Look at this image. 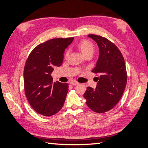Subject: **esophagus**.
<instances>
[{"mask_svg":"<svg viewBox=\"0 0 148 148\" xmlns=\"http://www.w3.org/2000/svg\"><path fill=\"white\" fill-rule=\"evenodd\" d=\"M70 83L71 84H72V85H77V84H78V82H77V81H75V80H72V81H71L70 82Z\"/></svg>","mask_w":148,"mask_h":148,"instance_id":"obj_1","label":"esophagus"}]
</instances>
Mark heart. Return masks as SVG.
Listing matches in <instances>:
<instances>
[{
    "instance_id": "obj_1",
    "label": "heart",
    "mask_w": 148,
    "mask_h": 148,
    "mask_svg": "<svg viewBox=\"0 0 148 148\" xmlns=\"http://www.w3.org/2000/svg\"><path fill=\"white\" fill-rule=\"evenodd\" d=\"M77 47L85 57L88 55H92L95 51V46L93 43L88 39H83L80 41L77 44ZM69 53V51L66 50L65 53V58L68 57Z\"/></svg>"
}]
</instances>
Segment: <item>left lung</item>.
<instances>
[{
	"label": "left lung",
	"mask_w": 148,
	"mask_h": 148,
	"mask_svg": "<svg viewBox=\"0 0 148 148\" xmlns=\"http://www.w3.org/2000/svg\"><path fill=\"white\" fill-rule=\"evenodd\" d=\"M97 44L99 57L92 70L96 73L95 89L87 87L84 93L86 105L96 113H104L113 109L122 97L126 87L127 73L124 58L119 48L101 36L89 34Z\"/></svg>",
	"instance_id": "8db88e82"
}]
</instances>
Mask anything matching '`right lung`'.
I'll return each instance as SVG.
<instances>
[{
	"mask_svg": "<svg viewBox=\"0 0 148 148\" xmlns=\"http://www.w3.org/2000/svg\"><path fill=\"white\" fill-rule=\"evenodd\" d=\"M73 37L55 38L38 45L31 52L24 68V88L29 104L37 113L52 116L64 106L69 84L53 83L51 76L62 65L64 52Z\"/></svg>",
	"mask_w": 148,
	"mask_h": 148,
	"instance_id": "add662e5",
	"label": "right lung"
}]
</instances>
